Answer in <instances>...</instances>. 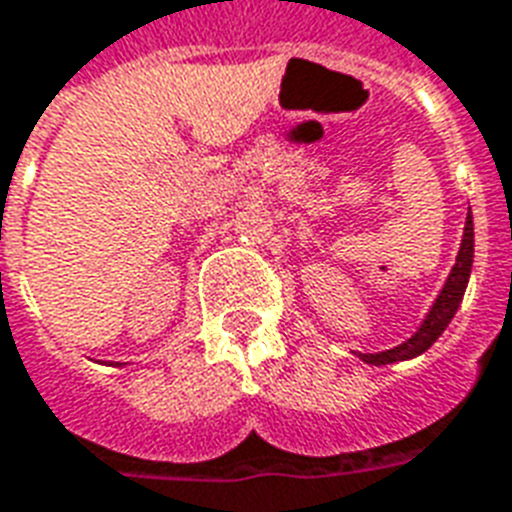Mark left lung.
Wrapping results in <instances>:
<instances>
[{
    "mask_svg": "<svg viewBox=\"0 0 512 512\" xmlns=\"http://www.w3.org/2000/svg\"><path fill=\"white\" fill-rule=\"evenodd\" d=\"M473 257H475V230H473V214H467V222H464V233H462V244H459V255H456V263L448 273L446 284L443 290L435 298L429 314L424 317V322L419 325V330L408 338V341L397 343L392 349L376 351V354H362L357 351V357L368 365H392V362H403L419 357L424 351L438 341L443 330L451 325L454 319L456 308L462 303L464 290H467V282H470V273H473Z\"/></svg>",
    "mask_w": 512,
    "mask_h": 512,
    "instance_id": "obj_1",
    "label": "left lung"
}]
</instances>
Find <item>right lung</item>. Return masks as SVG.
Wrapping results in <instances>:
<instances>
[{
  "mask_svg": "<svg viewBox=\"0 0 512 512\" xmlns=\"http://www.w3.org/2000/svg\"><path fill=\"white\" fill-rule=\"evenodd\" d=\"M117 365H123V362H117Z\"/></svg>",
  "mask_w": 512,
  "mask_h": 512,
  "instance_id": "add662e5",
  "label": "right lung"
}]
</instances>
